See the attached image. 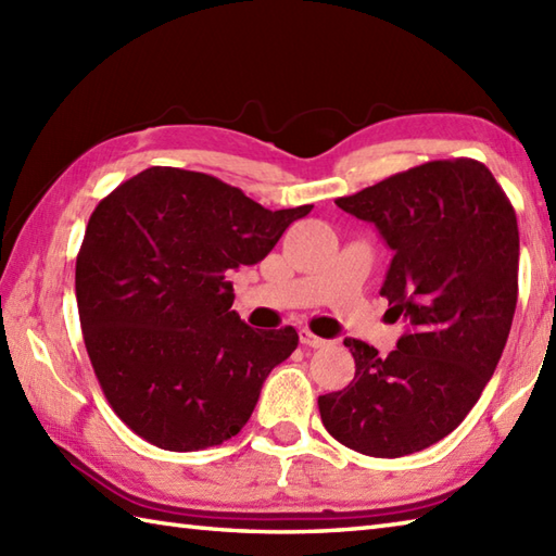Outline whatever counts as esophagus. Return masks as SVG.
<instances>
[{
    "label": "esophagus",
    "mask_w": 556,
    "mask_h": 556,
    "mask_svg": "<svg viewBox=\"0 0 556 556\" xmlns=\"http://www.w3.org/2000/svg\"><path fill=\"white\" fill-rule=\"evenodd\" d=\"M299 337H301V344H303V346H311V349H323V346H327V344H329L327 339H323V337L313 334L308 327L299 329Z\"/></svg>",
    "instance_id": "1"
}]
</instances>
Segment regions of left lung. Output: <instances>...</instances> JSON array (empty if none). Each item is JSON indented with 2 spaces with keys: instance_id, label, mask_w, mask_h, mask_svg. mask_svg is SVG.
Returning <instances> with one entry per match:
<instances>
[{
  "instance_id": "obj_1",
  "label": "left lung",
  "mask_w": 556,
  "mask_h": 556,
  "mask_svg": "<svg viewBox=\"0 0 556 556\" xmlns=\"http://www.w3.org/2000/svg\"><path fill=\"white\" fill-rule=\"evenodd\" d=\"M334 203L375 224L394 257L380 289L406 332L389 356L346 339L356 375L317 399L337 442L377 458L454 432L490 382L518 299V224L482 162L434 160Z\"/></svg>"
}]
</instances>
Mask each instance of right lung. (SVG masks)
<instances>
[{"label":"right lung","instance_id":"1","mask_svg":"<svg viewBox=\"0 0 556 556\" xmlns=\"http://www.w3.org/2000/svg\"><path fill=\"white\" fill-rule=\"evenodd\" d=\"M313 205L265 210L215 176L150 167L100 200L76 257L83 339L128 428L167 452L239 434L293 327L231 311L229 269L255 265Z\"/></svg>","mask_w":556,"mask_h":556}]
</instances>
